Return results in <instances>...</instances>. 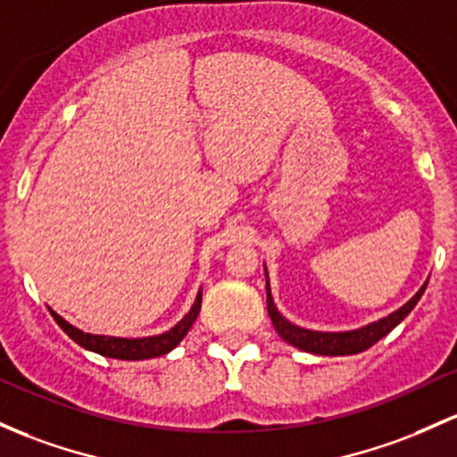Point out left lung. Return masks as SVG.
Masks as SVG:
<instances>
[{"mask_svg": "<svg viewBox=\"0 0 457 457\" xmlns=\"http://www.w3.org/2000/svg\"><path fill=\"white\" fill-rule=\"evenodd\" d=\"M428 284H423V288L410 299L408 303L401 305L397 312L388 314V317L375 320V323L364 325V328L353 329V332H312V329H303L299 325H293L290 320H286L282 314L275 308L273 297H270L269 279H267V310L269 317L273 320V328L286 343H290L293 347L308 351V353L317 355H353L360 353V351L373 347L379 338H384L386 334L393 332L395 328L412 312V308L419 303L420 295L425 293Z\"/></svg>", "mask_w": 457, "mask_h": 457, "instance_id": "8db88e82", "label": "left lung"}]
</instances>
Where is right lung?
Instances as JSON below:
<instances>
[{"label":"right lung","mask_w":457,"mask_h":457,"mask_svg":"<svg viewBox=\"0 0 457 457\" xmlns=\"http://www.w3.org/2000/svg\"><path fill=\"white\" fill-rule=\"evenodd\" d=\"M199 310H202V293H199L197 299H195L190 312L179 320L175 328L160 336H149V338H117V336L87 334L82 332V329L73 328L71 323H67V320L60 317V314L54 312V310H49V312H52V317L56 319V323L62 328V332L71 340H75L79 347L95 351V353L106 355V358H114V360H147V358H158V355L169 353L173 347H178L179 340H182L184 336L188 334V329L193 328Z\"/></svg>","instance_id":"right-lung-1"}]
</instances>
